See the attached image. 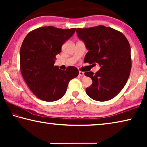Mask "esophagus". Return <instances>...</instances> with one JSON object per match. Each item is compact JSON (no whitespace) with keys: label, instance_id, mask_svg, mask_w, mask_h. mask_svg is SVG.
<instances>
[{"label":"esophagus","instance_id":"obj_1","mask_svg":"<svg viewBox=\"0 0 147 147\" xmlns=\"http://www.w3.org/2000/svg\"><path fill=\"white\" fill-rule=\"evenodd\" d=\"M79 76H84V73L82 71H79Z\"/></svg>","mask_w":147,"mask_h":147}]
</instances>
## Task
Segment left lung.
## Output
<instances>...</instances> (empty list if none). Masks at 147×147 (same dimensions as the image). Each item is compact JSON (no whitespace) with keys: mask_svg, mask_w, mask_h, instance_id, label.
I'll return each mask as SVG.
<instances>
[{"mask_svg":"<svg viewBox=\"0 0 147 147\" xmlns=\"http://www.w3.org/2000/svg\"><path fill=\"white\" fill-rule=\"evenodd\" d=\"M77 36L88 49L84 63L95 65L100 69L96 73L86 72L93 80L86 88L89 97L96 101H107L120 92L127 82L131 68L130 46L121 32L99 25L76 29Z\"/></svg>","mask_w":147,"mask_h":147,"instance_id":"1","label":"left lung"}]
</instances>
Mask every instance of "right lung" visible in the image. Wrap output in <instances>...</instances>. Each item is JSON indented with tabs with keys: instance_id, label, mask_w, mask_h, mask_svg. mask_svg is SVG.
Returning <instances> with one entry per match:
<instances>
[{
	"instance_id": "obj_1",
	"label": "right lung",
	"mask_w": 147,
	"mask_h": 147,
	"mask_svg": "<svg viewBox=\"0 0 147 147\" xmlns=\"http://www.w3.org/2000/svg\"><path fill=\"white\" fill-rule=\"evenodd\" d=\"M75 30V28L43 26L30 32L24 39L20 50L22 76L32 93L42 100L60 99L66 93L69 81L78 75L75 67L63 71L54 65L61 46Z\"/></svg>"
}]
</instances>
